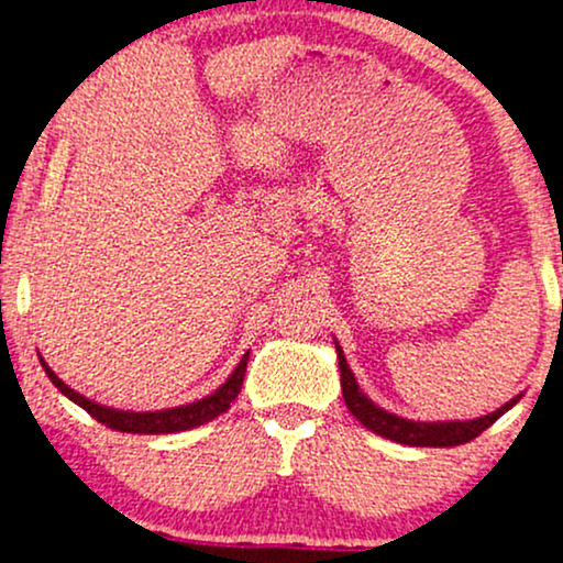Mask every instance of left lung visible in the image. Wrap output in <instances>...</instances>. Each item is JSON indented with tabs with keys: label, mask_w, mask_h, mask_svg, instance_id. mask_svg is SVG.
<instances>
[{
	"label": "left lung",
	"mask_w": 563,
	"mask_h": 563,
	"mask_svg": "<svg viewBox=\"0 0 563 563\" xmlns=\"http://www.w3.org/2000/svg\"><path fill=\"white\" fill-rule=\"evenodd\" d=\"M339 352V367H341V389H344V402L352 410L354 418H360V423L367 426L376 434L391 439V442L410 444V448H455V444H466L471 439H476L484 429H489L503 412L510 410L519 397H514L506 402L500 410L489 412V416L476 418V421H448V423H421V421H407V418L391 416V412L380 410L378 405H373L371 399L360 391L354 373L349 371L344 352L335 344Z\"/></svg>",
	"instance_id": "obj_1"
}]
</instances>
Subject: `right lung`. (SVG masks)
Here are the masks:
<instances>
[{"label": "right lung", "mask_w": 563, "mask_h": 563, "mask_svg": "<svg viewBox=\"0 0 563 563\" xmlns=\"http://www.w3.org/2000/svg\"><path fill=\"white\" fill-rule=\"evenodd\" d=\"M245 363H249V352L243 354V360L238 363L235 373H232V376L224 380L214 394H209V397L198 399V402L192 405L172 407V410H158V412H126V410H113V407H106V405H97L92 399L81 397L79 391H74L70 386L63 384V380L55 376V371H49V365L44 363V360H42V367L47 371L49 380H53L57 389L66 394L70 402L84 407L97 423H106L108 429L113 431H126V434H174V431L196 429V426H203L214 421L217 416H222V412L232 405V399L238 397V391H241Z\"/></svg>", "instance_id": "add662e5"}]
</instances>
